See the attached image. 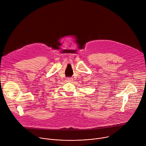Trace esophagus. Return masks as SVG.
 <instances>
[{
    "label": "esophagus",
    "instance_id": "1",
    "mask_svg": "<svg viewBox=\"0 0 146 146\" xmlns=\"http://www.w3.org/2000/svg\"><path fill=\"white\" fill-rule=\"evenodd\" d=\"M66 81L67 82H72L73 81V78H66Z\"/></svg>",
    "mask_w": 146,
    "mask_h": 146
}]
</instances>
